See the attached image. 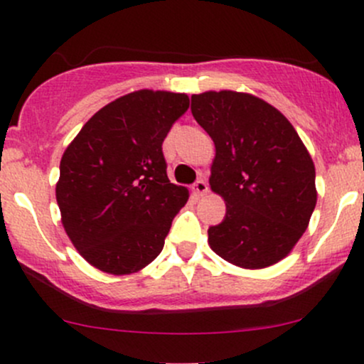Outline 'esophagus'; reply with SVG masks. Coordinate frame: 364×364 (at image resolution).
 Here are the masks:
<instances>
[{
	"label": "esophagus",
	"instance_id": "34e87169",
	"mask_svg": "<svg viewBox=\"0 0 364 364\" xmlns=\"http://www.w3.org/2000/svg\"><path fill=\"white\" fill-rule=\"evenodd\" d=\"M193 191L198 196H203V195H207L208 193V185H207V181H203V179H198V181L195 183L193 185Z\"/></svg>",
	"mask_w": 364,
	"mask_h": 364
}]
</instances>
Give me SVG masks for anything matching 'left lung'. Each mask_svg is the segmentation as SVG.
Instances as JSON below:
<instances>
[{
	"label": "left lung",
	"instance_id": "left-lung-1",
	"mask_svg": "<svg viewBox=\"0 0 364 364\" xmlns=\"http://www.w3.org/2000/svg\"><path fill=\"white\" fill-rule=\"evenodd\" d=\"M191 114L215 145L210 190L225 217L208 245L241 269H265L292 252L316 205L315 164L289 119L257 95H191Z\"/></svg>",
	"mask_w": 364,
	"mask_h": 364
}]
</instances>
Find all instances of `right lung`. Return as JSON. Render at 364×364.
Instances as JSON below:
<instances>
[{
	"mask_svg": "<svg viewBox=\"0 0 364 364\" xmlns=\"http://www.w3.org/2000/svg\"><path fill=\"white\" fill-rule=\"evenodd\" d=\"M188 107L186 94L129 92L95 112L66 147L56 183L61 224L95 269L135 274L162 252L190 196L169 181L162 141Z\"/></svg>",
	"mask_w": 364,
	"mask_h": 364,
	"instance_id": "right-lung-1",
	"label": "right lung"
}]
</instances>
